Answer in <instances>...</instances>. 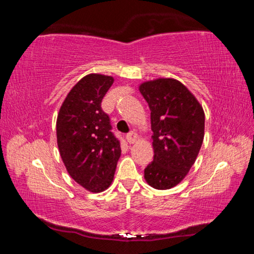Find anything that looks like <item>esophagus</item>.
Masks as SVG:
<instances>
[{
  "mask_svg": "<svg viewBox=\"0 0 254 254\" xmlns=\"http://www.w3.org/2000/svg\"><path fill=\"white\" fill-rule=\"evenodd\" d=\"M127 142L128 143H130V144H132V143H134L135 142V141L137 140V134H136V133L135 132H130V133H127Z\"/></svg>",
  "mask_w": 254,
  "mask_h": 254,
  "instance_id": "obj_1",
  "label": "esophagus"
}]
</instances>
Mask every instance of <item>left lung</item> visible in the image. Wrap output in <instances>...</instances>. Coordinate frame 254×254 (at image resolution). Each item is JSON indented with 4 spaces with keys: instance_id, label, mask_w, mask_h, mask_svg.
<instances>
[{
    "instance_id": "left-lung-1",
    "label": "left lung",
    "mask_w": 254,
    "mask_h": 254,
    "mask_svg": "<svg viewBox=\"0 0 254 254\" xmlns=\"http://www.w3.org/2000/svg\"><path fill=\"white\" fill-rule=\"evenodd\" d=\"M151 111L153 161L144 169L150 186L165 190L186 177L204 140V110L192 93L174 78L139 86Z\"/></svg>"
}]
</instances>
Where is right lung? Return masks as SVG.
<instances>
[{"mask_svg":"<svg viewBox=\"0 0 254 254\" xmlns=\"http://www.w3.org/2000/svg\"><path fill=\"white\" fill-rule=\"evenodd\" d=\"M113 81L112 76L101 74L83 77L67 94L56 123L59 153L68 174L92 192L110 187L121 156L120 141L101 107Z\"/></svg>","mask_w":254,"mask_h":254,"instance_id":"obj_1","label":"right lung"}]
</instances>
